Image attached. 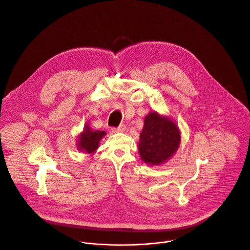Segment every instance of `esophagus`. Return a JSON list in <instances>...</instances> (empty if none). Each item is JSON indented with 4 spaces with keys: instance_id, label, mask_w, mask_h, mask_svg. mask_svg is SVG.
<instances>
[{
    "instance_id": "esophagus-1",
    "label": "esophagus",
    "mask_w": 250,
    "mask_h": 250,
    "mask_svg": "<svg viewBox=\"0 0 250 250\" xmlns=\"http://www.w3.org/2000/svg\"><path fill=\"white\" fill-rule=\"evenodd\" d=\"M125 130H126V126L124 124H120L117 128L112 129V131L116 132V133H123V132H125Z\"/></svg>"
}]
</instances>
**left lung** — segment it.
Listing matches in <instances>:
<instances>
[{
    "mask_svg": "<svg viewBox=\"0 0 250 250\" xmlns=\"http://www.w3.org/2000/svg\"><path fill=\"white\" fill-rule=\"evenodd\" d=\"M180 142L178 126L169 117L156 111H151L145 116L139 143L140 156L145 164H164L176 153Z\"/></svg>",
    "mask_w": 250,
    "mask_h": 250,
    "instance_id": "8db88e82",
    "label": "left lung"
}]
</instances>
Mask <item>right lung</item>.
<instances>
[{"label":"right lung","mask_w":250,"mask_h":250,"mask_svg":"<svg viewBox=\"0 0 250 250\" xmlns=\"http://www.w3.org/2000/svg\"><path fill=\"white\" fill-rule=\"evenodd\" d=\"M106 135L104 131H92L88 125H84L83 131L80 134L77 148L84 153L93 154L99 147V143Z\"/></svg>","instance_id":"1"}]
</instances>
